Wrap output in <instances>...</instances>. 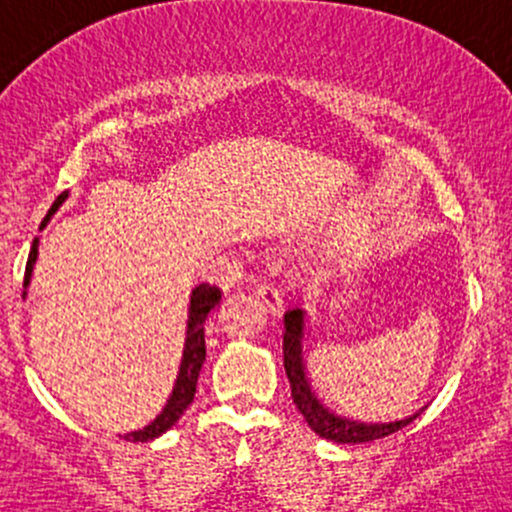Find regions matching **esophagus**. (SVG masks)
<instances>
[{
  "instance_id": "1",
  "label": "esophagus",
  "mask_w": 512,
  "mask_h": 512,
  "mask_svg": "<svg viewBox=\"0 0 512 512\" xmlns=\"http://www.w3.org/2000/svg\"><path fill=\"white\" fill-rule=\"evenodd\" d=\"M255 293H257V298H260V301L267 305L269 310H272V313H279V310H281V293L274 284H257Z\"/></svg>"
}]
</instances>
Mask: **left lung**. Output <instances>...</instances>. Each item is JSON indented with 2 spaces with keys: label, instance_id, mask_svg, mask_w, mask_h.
Masks as SVG:
<instances>
[{
  "label": "left lung",
  "instance_id": "left-lung-1",
  "mask_svg": "<svg viewBox=\"0 0 512 512\" xmlns=\"http://www.w3.org/2000/svg\"><path fill=\"white\" fill-rule=\"evenodd\" d=\"M284 322H286L284 368H286V375H289L293 404H296L298 411L303 414V419L308 421V426L313 428L317 436L334 440V443H370V440H378L402 431L404 426H409L411 421L421 414L419 411V414L409 416V419L392 421V424H358V421L334 416L332 411H327L320 402H317L313 392H310L308 380H305L303 354H301L303 313L301 310H291V313H286Z\"/></svg>",
  "mask_w": 512,
  "mask_h": 512
}]
</instances>
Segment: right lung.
Wrapping results in <instances>:
<instances>
[{
  "label": "right lung",
  "mask_w": 512,
  "mask_h": 512,
  "mask_svg": "<svg viewBox=\"0 0 512 512\" xmlns=\"http://www.w3.org/2000/svg\"><path fill=\"white\" fill-rule=\"evenodd\" d=\"M67 195L57 197V202L52 204L48 216L43 219H50V214L62 204V199ZM38 257V240H33V248L31 255H28L26 262V274H23V286H28V279H31L33 272V262ZM221 301V289L219 286H211V284H199L195 291H192V301H190V320H187V339H185V354H182V363H180V373H178V383L173 387V395H170L168 404L163 407L161 414L151 421L149 426H144L142 431H134L127 433V440H134V443H144V440H154L166 433L175 421L180 419L182 411L192 404L197 392V378H199V370H202L204 358H207V346H204V320L211 310L216 308Z\"/></svg>",
  "instance_id": "right-lung-1"
}]
</instances>
